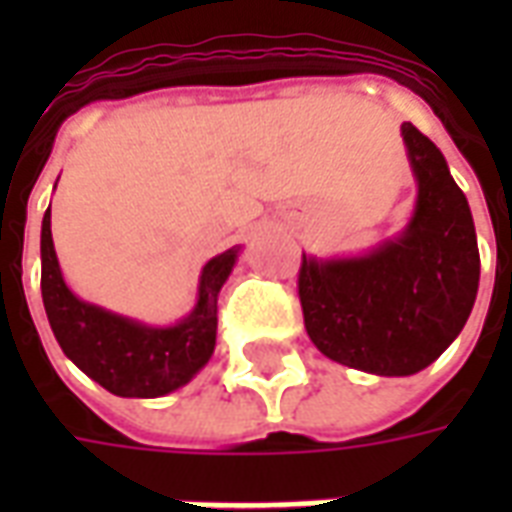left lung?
Returning <instances> with one entry per match:
<instances>
[{
  "mask_svg": "<svg viewBox=\"0 0 512 512\" xmlns=\"http://www.w3.org/2000/svg\"><path fill=\"white\" fill-rule=\"evenodd\" d=\"M417 178L406 230L359 257L301 255L304 326L323 356L373 376H414L439 359L469 321L480 252L466 194L441 150L400 126Z\"/></svg>",
  "mask_w": 512,
  "mask_h": 512,
  "instance_id": "left-lung-1",
  "label": "left lung"
}]
</instances>
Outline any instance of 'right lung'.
<instances>
[{
  "label": "right lung",
  "mask_w": 512,
  "mask_h": 512,
  "mask_svg": "<svg viewBox=\"0 0 512 512\" xmlns=\"http://www.w3.org/2000/svg\"><path fill=\"white\" fill-rule=\"evenodd\" d=\"M238 249L205 263L194 310L175 326H145L73 296L62 279L51 205L40 230V293L62 354L82 373L120 397H161L189 384L208 365L216 345V299L230 277Z\"/></svg>",
  "instance_id": "1"
}]
</instances>
